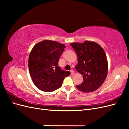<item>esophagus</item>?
<instances>
[{"mask_svg": "<svg viewBox=\"0 0 129 129\" xmlns=\"http://www.w3.org/2000/svg\"><path fill=\"white\" fill-rule=\"evenodd\" d=\"M71 75H74V71H73V70H71Z\"/></svg>", "mask_w": 129, "mask_h": 129, "instance_id": "obj_1", "label": "esophagus"}]
</instances>
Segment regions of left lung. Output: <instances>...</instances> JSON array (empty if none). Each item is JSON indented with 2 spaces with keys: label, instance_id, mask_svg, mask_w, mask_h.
Masks as SVG:
<instances>
[{
  "label": "left lung",
  "instance_id": "8db88e82",
  "mask_svg": "<svg viewBox=\"0 0 129 129\" xmlns=\"http://www.w3.org/2000/svg\"><path fill=\"white\" fill-rule=\"evenodd\" d=\"M78 58L76 71L83 75L82 83L76 88L84 92L94 91L106 79L108 64L106 54L96 42L85 41L83 43H71Z\"/></svg>",
  "mask_w": 129,
  "mask_h": 129
}]
</instances>
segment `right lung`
Wrapping results in <instances>:
<instances>
[{
	"instance_id": "add662e5",
	"label": "right lung",
	"mask_w": 129,
	"mask_h": 129,
	"mask_svg": "<svg viewBox=\"0 0 129 129\" xmlns=\"http://www.w3.org/2000/svg\"><path fill=\"white\" fill-rule=\"evenodd\" d=\"M66 46L52 40H44L34 46L29 54L30 76L38 88L46 92L54 91L61 87L69 71H61L58 66L59 58Z\"/></svg>"
}]
</instances>
